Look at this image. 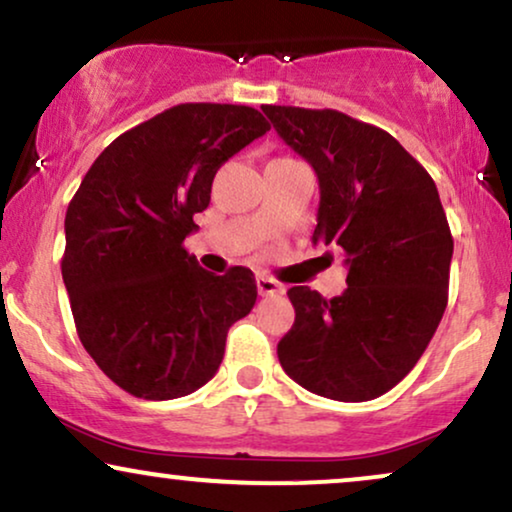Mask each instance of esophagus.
<instances>
[{
    "label": "esophagus",
    "mask_w": 512,
    "mask_h": 512,
    "mask_svg": "<svg viewBox=\"0 0 512 512\" xmlns=\"http://www.w3.org/2000/svg\"><path fill=\"white\" fill-rule=\"evenodd\" d=\"M256 287H258V294H261V296L285 294V287H282L280 282H275L273 277H268V275H258L256 277Z\"/></svg>",
    "instance_id": "esophagus-1"
}]
</instances>
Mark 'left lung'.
<instances>
[{"mask_svg": "<svg viewBox=\"0 0 512 512\" xmlns=\"http://www.w3.org/2000/svg\"><path fill=\"white\" fill-rule=\"evenodd\" d=\"M261 109L318 173L313 244L342 246L349 266L342 296L289 289L296 318L277 358L313 394L377 399L415 368L449 301L453 237L437 185L382 128L334 109Z\"/></svg>", "mask_w": 512, "mask_h": 512, "instance_id": "8db88e82", "label": "left lung"}]
</instances>
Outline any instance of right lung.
Here are the masks:
<instances>
[{
    "mask_svg": "<svg viewBox=\"0 0 512 512\" xmlns=\"http://www.w3.org/2000/svg\"><path fill=\"white\" fill-rule=\"evenodd\" d=\"M268 130L251 106L178 104L116 137L68 204L61 275L75 330L137 399L204 387L227 330L256 304L249 268L213 275L182 244L218 168Z\"/></svg>",
    "mask_w": 512,
    "mask_h": 512,
    "instance_id": "right-lung-1",
    "label": "right lung"
}]
</instances>
